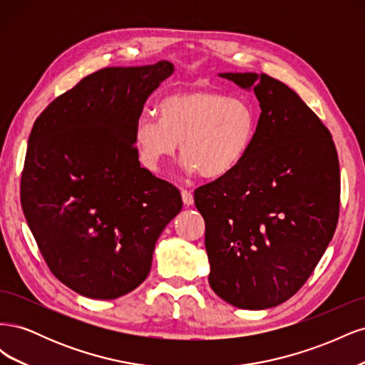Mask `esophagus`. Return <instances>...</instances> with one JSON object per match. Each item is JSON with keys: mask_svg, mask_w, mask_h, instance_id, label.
<instances>
[{"mask_svg": "<svg viewBox=\"0 0 365 365\" xmlns=\"http://www.w3.org/2000/svg\"><path fill=\"white\" fill-rule=\"evenodd\" d=\"M181 196H182V201L185 205H192L193 204V193L187 189H181Z\"/></svg>", "mask_w": 365, "mask_h": 365, "instance_id": "obj_1", "label": "esophagus"}]
</instances>
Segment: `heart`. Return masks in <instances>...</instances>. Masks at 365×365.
I'll return each mask as SVG.
<instances>
[{"label": "heart", "instance_id": "obj_1", "mask_svg": "<svg viewBox=\"0 0 365 365\" xmlns=\"http://www.w3.org/2000/svg\"><path fill=\"white\" fill-rule=\"evenodd\" d=\"M158 115H140L134 128L140 161L155 173L163 172L181 143L187 172L222 178L247 157L259 128V113L250 101L210 90L164 97Z\"/></svg>", "mask_w": 365, "mask_h": 365}]
</instances>
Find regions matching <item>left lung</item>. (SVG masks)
Wrapping results in <instances>:
<instances>
[{
  "label": "left lung",
  "instance_id": "obj_1",
  "mask_svg": "<svg viewBox=\"0 0 365 365\" xmlns=\"http://www.w3.org/2000/svg\"><path fill=\"white\" fill-rule=\"evenodd\" d=\"M252 88L256 138L237 168L195 190L205 220L212 289L240 309L277 306L311 277L339 216V161L323 121L288 85L220 73Z\"/></svg>",
  "mask_w": 365,
  "mask_h": 365
}]
</instances>
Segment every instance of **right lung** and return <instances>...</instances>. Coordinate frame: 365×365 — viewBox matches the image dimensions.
<instances>
[{
  "label": "right lung",
  "instance_id": "obj_1",
  "mask_svg": "<svg viewBox=\"0 0 365 365\" xmlns=\"http://www.w3.org/2000/svg\"><path fill=\"white\" fill-rule=\"evenodd\" d=\"M172 73L168 61L98 70L31 128L21 205L50 271L77 294L113 300L134 291L181 212L180 190L141 168L134 140L148 97Z\"/></svg>",
  "mask_w": 365,
  "mask_h": 365
}]
</instances>
